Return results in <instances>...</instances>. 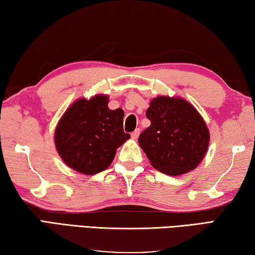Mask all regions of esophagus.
I'll return each instance as SVG.
<instances>
[{
    "mask_svg": "<svg viewBox=\"0 0 255 255\" xmlns=\"http://www.w3.org/2000/svg\"><path fill=\"white\" fill-rule=\"evenodd\" d=\"M139 134H140V128H136L135 131H133L131 133V137H132L133 140H136L137 137H139Z\"/></svg>",
    "mask_w": 255,
    "mask_h": 255,
    "instance_id": "obj_1",
    "label": "esophagus"
}]
</instances>
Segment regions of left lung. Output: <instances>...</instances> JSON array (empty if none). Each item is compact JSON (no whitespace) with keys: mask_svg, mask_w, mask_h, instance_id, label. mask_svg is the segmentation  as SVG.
I'll use <instances>...</instances> for the list:
<instances>
[{"mask_svg":"<svg viewBox=\"0 0 255 255\" xmlns=\"http://www.w3.org/2000/svg\"><path fill=\"white\" fill-rule=\"evenodd\" d=\"M151 125L139 136L150 163L168 176H179L198 166L207 152L209 131L198 111L180 97L158 96L150 102Z\"/></svg>","mask_w":255,"mask_h":255,"instance_id":"1","label":"left lung"}]
</instances>
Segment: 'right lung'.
<instances>
[{
    "label": "right lung",
    "instance_id": "1",
    "mask_svg": "<svg viewBox=\"0 0 255 255\" xmlns=\"http://www.w3.org/2000/svg\"><path fill=\"white\" fill-rule=\"evenodd\" d=\"M107 104L106 95L79 98L57 124L56 149L75 171L92 176L105 170L119 146L130 139V134L123 130V110H110Z\"/></svg>",
    "mask_w": 255,
    "mask_h": 255
}]
</instances>
